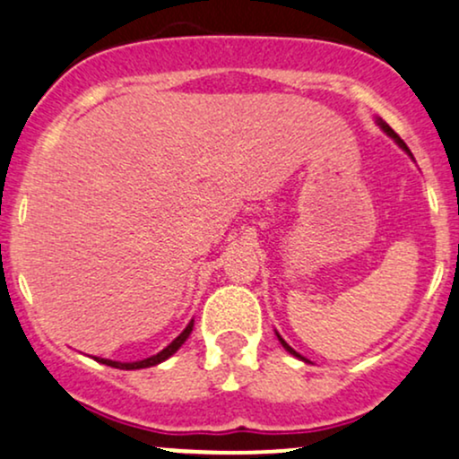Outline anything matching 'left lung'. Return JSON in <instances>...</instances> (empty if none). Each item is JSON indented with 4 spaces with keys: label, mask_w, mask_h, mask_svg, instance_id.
<instances>
[{
    "label": "left lung",
    "mask_w": 459,
    "mask_h": 459,
    "mask_svg": "<svg viewBox=\"0 0 459 459\" xmlns=\"http://www.w3.org/2000/svg\"><path fill=\"white\" fill-rule=\"evenodd\" d=\"M380 127H382L384 131H386V134H388V135H391V138H393L394 142H397V144H399V146H402V149H405V151H408V152H410V149H408V146H405V142H403L402 138H399V135H397V134H394V131H393L391 127H388V125H386V123H384V120H380ZM278 341H281V343H282V347H284V350H287V351H289V354H293V356H298V358H299V354H298V351H296V350H293V347H291V345H287V341H284L281 334H278Z\"/></svg>",
    "instance_id": "8db88e82"
}]
</instances>
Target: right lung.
Listing matches in <instances>:
<instances>
[{
  "mask_svg": "<svg viewBox=\"0 0 459 459\" xmlns=\"http://www.w3.org/2000/svg\"><path fill=\"white\" fill-rule=\"evenodd\" d=\"M192 328H194V319L189 321L187 324V328L181 332V334L177 336L175 341H172L170 345L166 347V350H161L160 354H155V356H151V358H146V360H138V362H116V360H108V358H97L99 362H103V365H108V367H114V368H146V367H155V365H160V362H163V360H168V358H170L172 354H175V351L178 350V347H181L183 343H186L187 341V336L192 334Z\"/></svg>",
  "mask_w": 459,
  "mask_h": 459,
  "instance_id": "1",
  "label": "right lung"
}]
</instances>
